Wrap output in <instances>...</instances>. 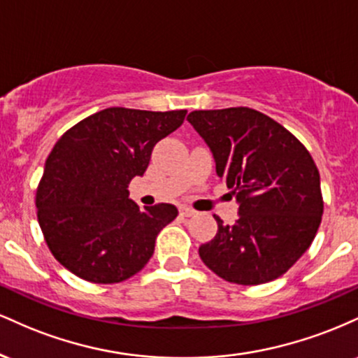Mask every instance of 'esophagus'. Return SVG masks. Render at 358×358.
<instances>
[{"label": "esophagus", "instance_id": "34e87169", "mask_svg": "<svg viewBox=\"0 0 358 358\" xmlns=\"http://www.w3.org/2000/svg\"><path fill=\"white\" fill-rule=\"evenodd\" d=\"M180 215H182V217H193V215H195V210H193V208H188V207H180Z\"/></svg>", "mask_w": 358, "mask_h": 358}]
</instances>
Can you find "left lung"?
Masks as SVG:
<instances>
[{
    "label": "left lung",
    "instance_id": "obj_1",
    "mask_svg": "<svg viewBox=\"0 0 358 358\" xmlns=\"http://www.w3.org/2000/svg\"><path fill=\"white\" fill-rule=\"evenodd\" d=\"M188 122L215 159L217 175L239 203V219L199 248L217 276L236 285L269 282L313 242L323 213L320 173L289 131L249 108L193 110Z\"/></svg>",
    "mask_w": 358,
    "mask_h": 358
}]
</instances>
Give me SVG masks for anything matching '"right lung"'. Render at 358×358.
<instances>
[{
	"label": "right lung",
	"instance_id": "obj_1",
	"mask_svg": "<svg viewBox=\"0 0 358 358\" xmlns=\"http://www.w3.org/2000/svg\"><path fill=\"white\" fill-rule=\"evenodd\" d=\"M187 110L109 108L62 136L45 162L36 190L45 242L64 268L85 281L113 285L139 273L175 205L145 212L127 185L143 176L155 145L183 124Z\"/></svg>",
	"mask_w": 358,
	"mask_h": 358
}]
</instances>
